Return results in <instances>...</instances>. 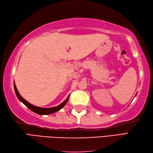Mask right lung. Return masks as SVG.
I'll list each match as a JSON object with an SVG mask.
<instances>
[{
  "label": "right lung",
  "instance_id": "obj_1",
  "mask_svg": "<svg viewBox=\"0 0 153 153\" xmlns=\"http://www.w3.org/2000/svg\"><path fill=\"white\" fill-rule=\"evenodd\" d=\"M14 89H15L16 94V95H17L19 100H20L21 102H22L23 103H24V105L27 107V108H29L31 110H32V111L38 114H41V115L51 114H52V113L56 112L58 111V110H60L61 108H62L63 107L65 106V105H66V102H68V99H69V97H70V95H69V96H68V98H67V99L65 100V101H64L61 104V105H58V106H57L56 107H53V108H41V107H37V106H35L32 105L31 104L29 103L24 99H23L22 97V96L19 95V93H18V90H17V88H16L15 84L14 85Z\"/></svg>",
  "mask_w": 153,
  "mask_h": 153
}]
</instances>
